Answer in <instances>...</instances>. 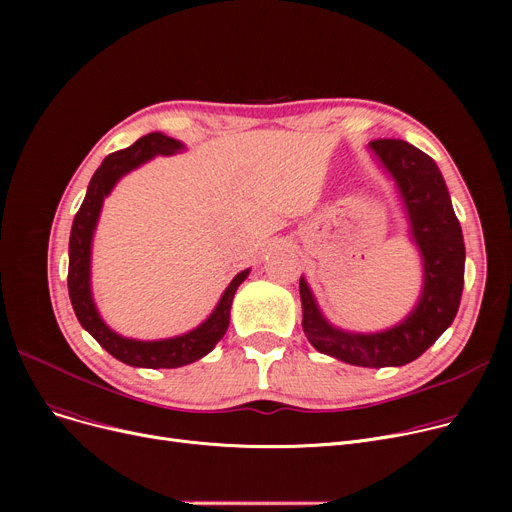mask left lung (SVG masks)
Returning <instances> with one entry per match:
<instances>
[{"instance_id":"obj_1","label":"left lung","mask_w":512,"mask_h":512,"mask_svg":"<svg viewBox=\"0 0 512 512\" xmlns=\"http://www.w3.org/2000/svg\"><path fill=\"white\" fill-rule=\"evenodd\" d=\"M369 151L396 186L409 236L423 267L421 294L411 313L380 332H351L330 324L301 276L303 332L315 351L359 367H400L421 357L456 317L465 282V242L436 161L407 141L378 139Z\"/></svg>"}]
</instances>
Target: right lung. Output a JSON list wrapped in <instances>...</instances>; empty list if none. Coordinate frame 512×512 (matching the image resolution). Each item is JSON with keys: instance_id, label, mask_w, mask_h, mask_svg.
Segmentation results:
<instances>
[{"instance_id": "1", "label": "right lung", "mask_w": 512, "mask_h": 512, "mask_svg": "<svg viewBox=\"0 0 512 512\" xmlns=\"http://www.w3.org/2000/svg\"><path fill=\"white\" fill-rule=\"evenodd\" d=\"M184 143L166 137L161 132H149L137 143H132L126 149H120L103 159V164L93 174L83 205L74 215L72 230H70V245H68V294L72 309L83 326L107 353L118 361L132 367H147V369H174L188 363H195L207 353L213 351L230 324V309L236 288L247 280L251 270H242L232 278L228 288L220 297L218 305L209 313V317L193 328L174 338L161 340H137L126 338L114 332L101 319L97 305L93 301L91 290V249L93 236L101 215V207L105 197L112 193V188L118 180L132 172L134 168L143 166L145 161L155 155H176L182 153Z\"/></svg>"}]
</instances>
